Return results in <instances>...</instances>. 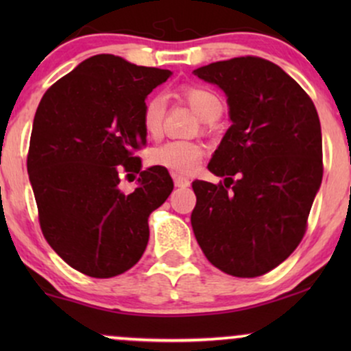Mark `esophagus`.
Listing matches in <instances>:
<instances>
[{"label": "esophagus", "mask_w": 351, "mask_h": 351, "mask_svg": "<svg viewBox=\"0 0 351 351\" xmlns=\"http://www.w3.org/2000/svg\"><path fill=\"white\" fill-rule=\"evenodd\" d=\"M173 180H175V186H178V188H186V186H189V180L184 178V176L175 175V176H173Z\"/></svg>", "instance_id": "34e87169"}]
</instances>
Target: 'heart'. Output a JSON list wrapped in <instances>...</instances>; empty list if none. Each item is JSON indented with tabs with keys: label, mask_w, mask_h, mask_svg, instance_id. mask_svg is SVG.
<instances>
[{
	"label": "heart",
	"mask_w": 351,
	"mask_h": 351,
	"mask_svg": "<svg viewBox=\"0 0 351 351\" xmlns=\"http://www.w3.org/2000/svg\"><path fill=\"white\" fill-rule=\"evenodd\" d=\"M180 95L204 122H215L223 114V100L211 88L183 86L180 88ZM165 114H167V99L162 94L152 95L145 102L142 125L148 136L158 138L162 135ZM203 155L204 148L201 143L173 140V142H167L153 148L150 152V162L156 167H163L170 171L180 173V175H189V173L198 170Z\"/></svg>",
	"instance_id": "heart-1"
}]
</instances>
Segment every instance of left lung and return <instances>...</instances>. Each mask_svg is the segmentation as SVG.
I'll list each match as a JSON object with an SVG mask.
<instances>
[{
	"mask_svg": "<svg viewBox=\"0 0 351 351\" xmlns=\"http://www.w3.org/2000/svg\"><path fill=\"white\" fill-rule=\"evenodd\" d=\"M193 74L223 88L232 122L208 165L224 181H193V232L219 271L264 276L307 231L324 175L317 108L291 75L256 56L219 60Z\"/></svg>",
	"mask_w": 351,
	"mask_h": 351,
	"instance_id": "obj_1",
	"label": "left lung"
}]
</instances>
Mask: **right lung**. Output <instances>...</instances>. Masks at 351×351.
I'll return each instance as SVG.
<instances>
[{"label":"right lung","mask_w":351,"mask_h":351,"mask_svg":"<svg viewBox=\"0 0 351 351\" xmlns=\"http://www.w3.org/2000/svg\"><path fill=\"white\" fill-rule=\"evenodd\" d=\"M170 71L97 54L47 88L33 122L27 173L49 245L75 271L108 279L138 263L148 216L167 201V168L142 171L145 99ZM141 173L135 192L118 188Z\"/></svg>","instance_id":"1"}]
</instances>
